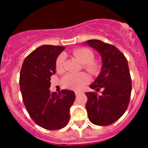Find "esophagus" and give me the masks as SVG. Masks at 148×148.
Instances as JSON below:
<instances>
[{
    "mask_svg": "<svg viewBox=\"0 0 148 148\" xmlns=\"http://www.w3.org/2000/svg\"><path fill=\"white\" fill-rule=\"evenodd\" d=\"M79 94H80V92H78V91H76V92H75V95H76V96H78V95H79Z\"/></svg>",
    "mask_w": 148,
    "mask_h": 148,
    "instance_id": "34e87169",
    "label": "esophagus"
}]
</instances>
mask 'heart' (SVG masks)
I'll return each mask as SVG.
<instances>
[{
	"label": "heart",
	"mask_w": 148,
	"mask_h": 148,
	"mask_svg": "<svg viewBox=\"0 0 148 148\" xmlns=\"http://www.w3.org/2000/svg\"><path fill=\"white\" fill-rule=\"evenodd\" d=\"M73 55L81 62L85 64V68L90 73H96L99 68V64L97 61L92 60L94 58L93 52L86 48L76 49L73 52ZM64 56L61 54L58 57L56 62V68L58 72H61L63 67ZM89 81V78L84 73H68L62 78V83L64 87L72 90H81L84 87Z\"/></svg>",
	"instance_id": "heart-1"
}]
</instances>
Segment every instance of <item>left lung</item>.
<instances>
[{
    "mask_svg": "<svg viewBox=\"0 0 148 148\" xmlns=\"http://www.w3.org/2000/svg\"><path fill=\"white\" fill-rule=\"evenodd\" d=\"M99 53L101 69L94 82L90 86L101 95L86 92L88 101L86 108L92 123L106 126L115 123L126 111L130 103L132 81L128 62L125 56L115 46L99 40H90L82 43Z\"/></svg>",
    "mask_w": 148,
    "mask_h": 148,
    "instance_id": "1",
    "label": "left lung"
}]
</instances>
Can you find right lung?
I'll return each instance as SVG.
<instances>
[{
	"instance_id": "1",
	"label": "right lung",
	"mask_w": 148,
	"mask_h": 148,
	"mask_svg": "<svg viewBox=\"0 0 148 148\" xmlns=\"http://www.w3.org/2000/svg\"><path fill=\"white\" fill-rule=\"evenodd\" d=\"M64 49L53 45L38 47L25 58L20 73V90L27 111L37 125L46 130H60L68 124L75 99L72 90H62L58 94L49 90L57 58Z\"/></svg>"
}]
</instances>
